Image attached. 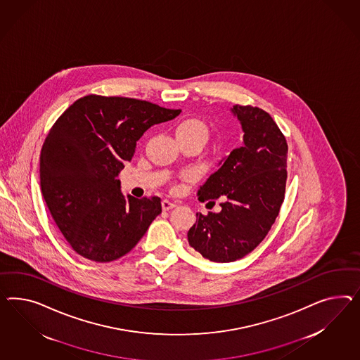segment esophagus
Wrapping results in <instances>:
<instances>
[{
  "label": "esophagus",
  "mask_w": 360,
  "mask_h": 360,
  "mask_svg": "<svg viewBox=\"0 0 360 360\" xmlns=\"http://www.w3.org/2000/svg\"><path fill=\"white\" fill-rule=\"evenodd\" d=\"M161 205H162V210H164V211H169V210L174 208L175 203L170 202V200H167V199H164V200L161 202Z\"/></svg>",
  "instance_id": "34e87169"
}]
</instances>
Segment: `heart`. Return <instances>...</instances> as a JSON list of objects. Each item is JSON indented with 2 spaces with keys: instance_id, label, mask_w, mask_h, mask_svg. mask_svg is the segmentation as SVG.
<instances>
[{
  "instance_id": "heart-1",
  "label": "heart",
  "mask_w": 360,
  "mask_h": 360,
  "mask_svg": "<svg viewBox=\"0 0 360 360\" xmlns=\"http://www.w3.org/2000/svg\"><path fill=\"white\" fill-rule=\"evenodd\" d=\"M175 134L176 135H200L207 139L208 129L202 120L191 117V119H186L184 122H181L175 129Z\"/></svg>"
}]
</instances>
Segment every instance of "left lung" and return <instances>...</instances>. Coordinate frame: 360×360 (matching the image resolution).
<instances>
[{
	"mask_svg": "<svg viewBox=\"0 0 360 360\" xmlns=\"http://www.w3.org/2000/svg\"><path fill=\"white\" fill-rule=\"evenodd\" d=\"M231 111L243 128V146L224 157L198 190L200 202L221 196V211L196 214L187 232L190 246L212 262H233L253 252L285 193L288 146L279 127L258 107L236 105Z\"/></svg>",
	"mask_w": 360,
	"mask_h": 360,
	"instance_id": "obj_1",
	"label": "left lung"
}]
</instances>
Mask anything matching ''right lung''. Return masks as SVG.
Segmentation results:
<instances>
[{
  "label": "right lung",
  "mask_w": 360,
  "mask_h": 360,
  "mask_svg": "<svg viewBox=\"0 0 360 360\" xmlns=\"http://www.w3.org/2000/svg\"><path fill=\"white\" fill-rule=\"evenodd\" d=\"M179 114L146 101L91 94L56 120L40 152V188L76 253L94 262L115 261L161 214L158 196L122 194L117 175L146 129Z\"/></svg>",
  "instance_id": "obj_1"
}]
</instances>
